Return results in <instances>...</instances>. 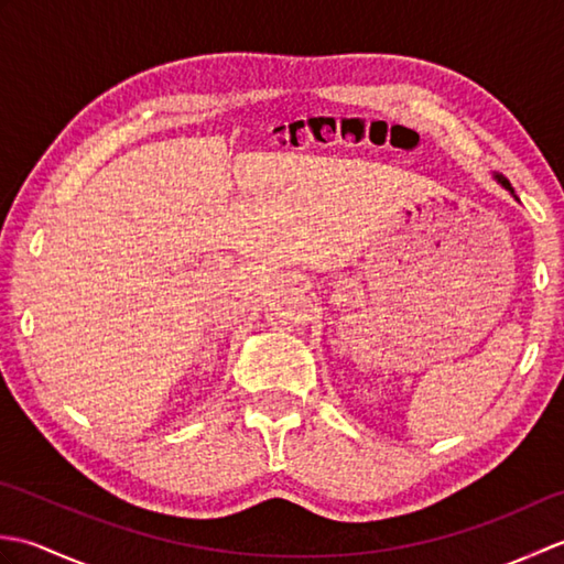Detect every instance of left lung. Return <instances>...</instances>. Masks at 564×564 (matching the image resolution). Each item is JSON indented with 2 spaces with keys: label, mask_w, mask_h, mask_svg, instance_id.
<instances>
[{
  "label": "left lung",
  "mask_w": 564,
  "mask_h": 564,
  "mask_svg": "<svg viewBox=\"0 0 564 564\" xmlns=\"http://www.w3.org/2000/svg\"><path fill=\"white\" fill-rule=\"evenodd\" d=\"M492 176L497 178V184H501V186H505V188L509 191V194H511L513 198H517V191H513V188H511V184H509V178H507V176H501V174H492ZM517 200H519V198H517Z\"/></svg>",
  "instance_id": "8db88e82"
}]
</instances>
